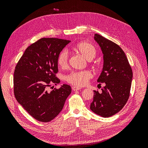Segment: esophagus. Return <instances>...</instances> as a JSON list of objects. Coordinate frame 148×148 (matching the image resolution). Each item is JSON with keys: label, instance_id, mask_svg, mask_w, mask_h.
Wrapping results in <instances>:
<instances>
[{"label": "esophagus", "instance_id": "1", "mask_svg": "<svg viewBox=\"0 0 148 148\" xmlns=\"http://www.w3.org/2000/svg\"><path fill=\"white\" fill-rule=\"evenodd\" d=\"M72 90L73 91H77V90H80L82 88H79V87H78V86H73L72 88Z\"/></svg>", "mask_w": 148, "mask_h": 148}]
</instances>
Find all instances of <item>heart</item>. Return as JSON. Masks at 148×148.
Here are the masks:
<instances>
[{
    "mask_svg": "<svg viewBox=\"0 0 148 148\" xmlns=\"http://www.w3.org/2000/svg\"><path fill=\"white\" fill-rule=\"evenodd\" d=\"M74 50L82 55L88 60H91L96 56V47L91 43L81 42L77 44L74 47ZM69 53L67 51L63 50L60 52L57 58V64L61 68L65 69L68 66ZM92 77V74L89 71H76L70 74L66 77V81L75 86H83L86 84L88 80Z\"/></svg>",
    "mask_w": 148,
    "mask_h": 148,
    "instance_id": "heart-1",
    "label": "heart"
}]
</instances>
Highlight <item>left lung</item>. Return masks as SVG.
Listing matches in <instances>:
<instances>
[{
  "label": "left lung",
  "mask_w": 148,
  "mask_h": 148,
  "mask_svg": "<svg viewBox=\"0 0 148 148\" xmlns=\"http://www.w3.org/2000/svg\"><path fill=\"white\" fill-rule=\"evenodd\" d=\"M94 39L103 54V67L97 82L104 83L102 92L94 91L90 109L102 117L118 113L126 104L130 96L133 72L125 52L117 44L95 34Z\"/></svg>",
  "instance_id": "obj_1"
}]
</instances>
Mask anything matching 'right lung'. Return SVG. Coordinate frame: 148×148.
<instances>
[{
  "label": "right lung",
  "instance_id": "1",
  "mask_svg": "<svg viewBox=\"0 0 148 148\" xmlns=\"http://www.w3.org/2000/svg\"><path fill=\"white\" fill-rule=\"evenodd\" d=\"M70 41L42 38L26 49L14 71L13 84L16 99L26 112L39 122H49L59 115L71 88L64 84L48 91L52 84L60 83L57 58Z\"/></svg>",
  "mask_w": 148,
  "mask_h": 148
}]
</instances>
